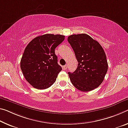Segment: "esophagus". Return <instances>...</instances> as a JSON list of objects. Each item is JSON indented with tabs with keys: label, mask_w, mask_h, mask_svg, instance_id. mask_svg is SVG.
Segmentation results:
<instances>
[{
	"label": "esophagus",
	"mask_w": 128,
	"mask_h": 128,
	"mask_svg": "<svg viewBox=\"0 0 128 128\" xmlns=\"http://www.w3.org/2000/svg\"><path fill=\"white\" fill-rule=\"evenodd\" d=\"M67 67H68V65L66 64V65H65L64 66H63V69L64 70H66V69H67Z\"/></svg>",
	"instance_id": "obj_1"
}]
</instances>
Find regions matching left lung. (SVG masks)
I'll return each mask as SVG.
<instances>
[{
    "instance_id": "obj_1",
    "label": "left lung",
    "mask_w": 128,
    "mask_h": 128,
    "mask_svg": "<svg viewBox=\"0 0 128 128\" xmlns=\"http://www.w3.org/2000/svg\"><path fill=\"white\" fill-rule=\"evenodd\" d=\"M68 41L78 62L76 70L68 72L72 84L82 92L94 90L102 83L108 70L104 50L98 42L86 34L70 35Z\"/></svg>"
}]
</instances>
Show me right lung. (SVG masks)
I'll return each mask as SVG.
<instances>
[{
    "instance_id": "obj_1",
    "label": "right lung",
    "mask_w": 128,
    "mask_h": 128,
    "mask_svg": "<svg viewBox=\"0 0 128 128\" xmlns=\"http://www.w3.org/2000/svg\"><path fill=\"white\" fill-rule=\"evenodd\" d=\"M64 38L45 34L34 38L26 47L20 68L26 80L35 88L45 90L55 82L62 68L58 63L54 49Z\"/></svg>"
}]
</instances>
